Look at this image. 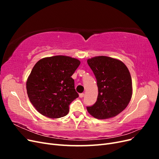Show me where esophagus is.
Instances as JSON below:
<instances>
[{
    "label": "esophagus",
    "instance_id": "34e87169",
    "mask_svg": "<svg viewBox=\"0 0 159 159\" xmlns=\"http://www.w3.org/2000/svg\"><path fill=\"white\" fill-rule=\"evenodd\" d=\"M84 93H80V98H84Z\"/></svg>",
    "mask_w": 159,
    "mask_h": 159
}]
</instances>
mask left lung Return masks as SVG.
I'll use <instances>...</instances> for the list:
<instances>
[{
  "instance_id": "left-lung-1",
  "label": "left lung",
  "mask_w": 159,
  "mask_h": 159,
  "mask_svg": "<svg viewBox=\"0 0 159 159\" xmlns=\"http://www.w3.org/2000/svg\"><path fill=\"white\" fill-rule=\"evenodd\" d=\"M88 64L97 80L96 102L87 107L96 119L113 117L127 107L132 97V80L127 66L121 61L107 56H96Z\"/></svg>"
}]
</instances>
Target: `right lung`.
<instances>
[{"label":"right lung","mask_w":159,"mask_h":159,"mask_svg":"<svg viewBox=\"0 0 159 159\" xmlns=\"http://www.w3.org/2000/svg\"><path fill=\"white\" fill-rule=\"evenodd\" d=\"M80 61L69 56L42 58L34 66L26 81L27 94L40 114L52 119L64 117L79 97L71 78Z\"/></svg>","instance_id":"1"}]
</instances>
